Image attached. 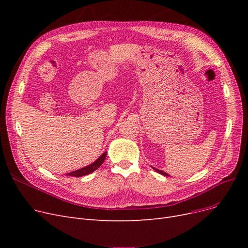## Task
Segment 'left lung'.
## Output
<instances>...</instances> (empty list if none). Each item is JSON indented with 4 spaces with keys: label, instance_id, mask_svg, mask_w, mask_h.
I'll return each instance as SVG.
<instances>
[{
    "label": "left lung",
    "instance_id": "8db88e82",
    "mask_svg": "<svg viewBox=\"0 0 248 248\" xmlns=\"http://www.w3.org/2000/svg\"><path fill=\"white\" fill-rule=\"evenodd\" d=\"M153 169H154V170L155 171V172H158V173H160L161 175H164V176H167V177H169V176H170V175H168L167 173H165L164 171H161V170H158V169H155V168H154L153 167Z\"/></svg>",
    "mask_w": 248,
    "mask_h": 248
}]
</instances>
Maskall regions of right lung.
I'll list each match as a JSON object with an SVG mask.
<instances>
[{"label":"right lung","instance_id":"1","mask_svg":"<svg viewBox=\"0 0 248 248\" xmlns=\"http://www.w3.org/2000/svg\"><path fill=\"white\" fill-rule=\"evenodd\" d=\"M106 157H107V153H103L94 163H93V164L87 166V167L81 168V169H79V170H77V171H73L71 173H68L66 175L67 176H72V177H81V176L89 175V174H91L93 172H94L96 169H98L101 166V164L103 163V161H104V159H106Z\"/></svg>","mask_w":248,"mask_h":248}]
</instances>
